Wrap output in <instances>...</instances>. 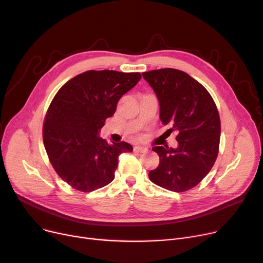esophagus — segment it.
Masks as SVG:
<instances>
[{"label": "esophagus", "instance_id": "1", "mask_svg": "<svg viewBox=\"0 0 263 263\" xmlns=\"http://www.w3.org/2000/svg\"><path fill=\"white\" fill-rule=\"evenodd\" d=\"M134 151L135 153H140V154H144L147 151V148L143 147V146H135L134 147Z\"/></svg>", "mask_w": 263, "mask_h": 263}]
</instances>
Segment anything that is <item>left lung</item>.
<instances>
[{
  "instance_id": "left-lung-1",
  "label": "left lung",
  "mask_w": 263,
  "mask_h": 263,
  "mask_svg": "<svg viewBox=\"0 0 263 263\" xmlns=\"http://www.w3.org/2000/svg\"><path fill=\"white\" fill-rule=\"evenodd\" d=\"M160 103V119L175 131L178 147L155 146L159 166L148 176L155 184L173 192L196 186L209 174L218 155L220 119L209 91L187 73L173 68L143 73ZM164 133V134H165Z\"/></svg>"
}]
</instances>
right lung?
Masks as SVG:
<instances>
[{
	"label": "right lung",
	"instance_id": "right-lung-1",
	"mask_svg": "<svg viewBox=\"0 0 263 263\" xmlns=\"http://www.w3.org/2000/svg\"><path fill=\"white\" fill-rule=\"evenodd\" d=\"M141 78L140 72L88 70L54 96L45 117L44 145L55 172L74 190L92 192L107 185L120 154L132 153L130 144H107L98 133Z\"/></svg>",
	"mask_w": 263,
	"mask_h": 263
}]
</instances>
